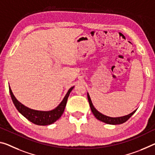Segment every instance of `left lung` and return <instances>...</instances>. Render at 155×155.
I'll list each match as a JSON object with an SVG mask.
<instances>
[{
	"instance_id": "8db88e82",
	"label": "left lung",
	"mask_w": 155,
	"mask_h": 155,
	"mask_svg": "<svg viewBox=\"0 0 155 155\" xmlns=\"http://www.w3.org/2000/svg\"><path fill=\"white\" fill-rule=\"evenodd\" d=\"M87 99H88V101H89L91 110H92V112L93 113V114L94 115V117L97 118L98 120H99V121H102V122H104L107 124L117 125V124H124V123H125L126 121H127V120H128L130 118L132 117V115L137 110H134V111H133L132 113H130V114L126 115V116H124V117H107V116H106V115H104V114H101V113L99 112L97 109L95 108V107H94V105H93V104H92V101H91L90 95H89V94H88V93H87Z\"/></svg>"
}]
</instances>
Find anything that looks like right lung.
<instances>
[{"label":"right lung","instance_id":"right-lung-1","mask_svg":"<svg viewBox=\"0 0 155 155\" xmlns=\"http://www.w3.org/2000/svg\"><path fill=\"white\" fill-rule=\"evenodd\" d=\"M73 88L74 87H72L69 89L67 94L65 96L64 99L61 102V104L55 109L50 110V111H39V110H32L25 106L16 99V97L12 93L10 87H9V90L14 105L18 110V111L23 117H25L29 121L36 125H38V126H48V125H50L57 121L63 114L66 106V104H67L68 97Z\"/></svg>","mask_w":155,"mask_h":155}]
</instances>
